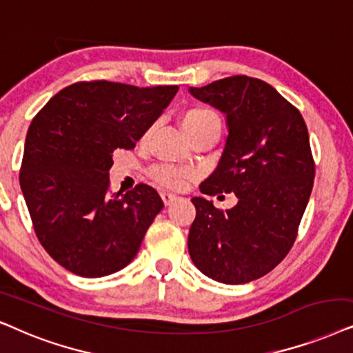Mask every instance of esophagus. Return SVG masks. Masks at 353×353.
Here are the masks:
<instances>
[{
  "mask_svg": "<svg viewBox=\"0 0 353 353\" xmlns=\"http://www.w3.org/2000/svg\"><path fill=\"white\" fill-rule=\"evenodd\" d=\"M161 199H163V203L164 205H171L174 200H177V196L174 194H168V192H161Z\"/></svg>",
  "mask_w": 353,
  "mask_h": 353,
  "instance_id": "34e87169",
  "label": "esophagus"
}]
</instances>
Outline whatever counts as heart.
<instances>
[{
  "mask_svg": "<svg viewBox=\"0 0 353 353\" xmlns=\"http://www.w3.org/2000/svg\"><path fill=\"white\" fill-rule=\"evenodd\" d=\"M182 128H184L187 137L190 134L196 132V130L208 128L211 124H219V117L214 111L208 110V108L195 106L187 110L181 117ZM150 176L153 177L154 182L159 185L168 187V189H181L187 179V172L181 171V169L171 168V166H157L150 171Z\"/></svg>",
  "mask_w": 353,
  "mask_h": 353,
  "instance_id": "b5f03b06",
  "label": "heart"
}]
</instances>
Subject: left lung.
Here are the masks:
<instances>
[{
  "label": "left lung",
  "mask_w": 353,
  "mask_h": 353,
  "mask_svg": "<svg viewBox=\"0 0 353 353\" xmlns=\"http://www.w3.org/2000/svg\"><path fill=\"white\" fill-rule=\"evenodd\" d=\"M189 92L224 112L229 132L200 192L237 196V205L225 211L203 196L192 199L196 216L189 231L190 258L218 283H250L278 265L297 236L314 177L307 124L260 79L234 75Z\"/></svg>",
  "instance_id": "8db88e82"
}]
</instances>
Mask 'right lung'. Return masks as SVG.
<instances>
[{"instance_id": "obj_1", "label": "right lung", "mask_w": 353, "mask_h": 353, "mask_svg": "<svg viewBox=\"0 0 353 353\" xmlns=\"http://www.w3.org/2000/svg\"><path fill=\"white\" fill-rule=\"evenodd\" d=\"M177 88L77 82L32 119L19 182L37 237L68 271L101 278L137 255L164 205L147 184L108 192L112 152L134 148Z\"/></svg>"}]
</instances>
